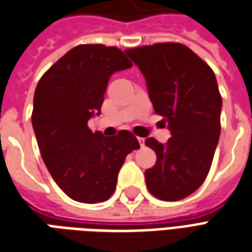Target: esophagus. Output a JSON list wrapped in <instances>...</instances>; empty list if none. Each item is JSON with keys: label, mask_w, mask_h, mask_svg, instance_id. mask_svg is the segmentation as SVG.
I'll use <instances>...</instances> for the list:
<instances>
[{"label": "esophagus", "mask_w": 252, "mask_h": 252, "mask_svg": "<svg viewBox=\"0 0 252 252\" xmlns=\"http://www.w3.org/2000/svg\"><path fill=\"white\" fill-rule=\"evenodd\" d=\"M138 142H140L141 148H144V146H145V140H144V138H141V137H138Z\"/></svg>", "instance_id": "esophagus-1"}]
</instances>
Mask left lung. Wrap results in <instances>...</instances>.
I'll return each instance as SVG.
<instances>
[{
	"label": "left lung",
	"mask_w": 252,
	"mask_h": 252,
	"mask_svg": "<svg viewBox=\"0 0 252 252\" xmlns=\"http://www.w3.org/2000/svg\"><path fill=\"white\" fill-rule=\"evenodd\" d=\"M145 76L153 108L171 138L145 145L156 164L145 171L146 187L161 201H179L202 185L220 137L221 94L212 67L182 43L167 42L125 50Z\"/></svg>",
	"instance_id": "1"
}]
</instances>
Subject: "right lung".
Segmentation results:
<instances>
[{
    "instance_id": "add662e5",
    "label": "right lung",
    "mask_w": 252,
    "mask_h": 252,
    "mask_svg": "<svg viewBox=\"0 0 252 252\" xmlns=\"http://www.w3.org/2000/svg\"><path fill=\"white\" fill-rule=\"evenodd\" d=\"M131 66L118 47L80 44L37 83L32 111L37 145L55 183L74 201H107L126 156L140 148L127 130L104 137L88 127L89 118L100 114L110 76Z\"/></svg>"
}]
</instances>
